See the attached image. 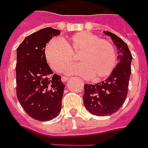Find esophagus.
<instances>
[{"instance_id":"esophagus-1","label":"esophagus","mask_w":148,"mask_h":148,"mask_svg":"<svg viewBox=\"0 0 148 148\" xmlns=\"http://www.w3.org/2000/svg\"><path fill=\"white\" fill-rule=\"evenodd\" d=\"M69 79V77H67V76H65V75H63L62 77V81L63 82V83H65L66 81Z\"/></svg>"}]
</instances>
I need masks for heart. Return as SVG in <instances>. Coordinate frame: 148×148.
<instances>
[{
    "mask_svg": "<svg viewBox=\"0 0 148 148\" xmlns=\"http://www.w3.org/2000/svg\"><path fill=\"white\" fill-rule=\"evenodd\" d=\"M45 56L52 69L62 73L78 56L80 63L67 69L68 73L99 80L113 72L117 64L115 47L110 41L86 31L60 40L54 39L47 44Z\"/></svg>",
    "mask_w": 148,
    "mask_h": 148,
    "instance_id": "heart-1",
    "label": "heart"
}]
</instances>
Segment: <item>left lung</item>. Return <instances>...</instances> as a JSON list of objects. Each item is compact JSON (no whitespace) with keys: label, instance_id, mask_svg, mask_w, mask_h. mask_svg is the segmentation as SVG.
I'll use <instances>...</instances> for the list:
<instances>
[{"label":"left lung","instance_id":"8db88e82","mask_svg":"<svg viewBox=\"0 0 148 148\" xmlns=\"http://www.w3.org/2000/svg\"><path fill=\"white\" fill-rule=\"evenodd\" d=\"M104 34L111 36L118 49L119 63L105 80L96 84H84L83 104L89 112L98 115H112L124 104L128 94L129 80L133 59L127 44L109 31Z\"/></svg>","mask_w":148,"mask_h":148}]
</instances>
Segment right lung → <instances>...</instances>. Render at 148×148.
<instances>
[{
  "mask_svg": "<svg viewBox=\"0 0 148 148\" xmlns=\"http://www.w3.org/2000/svg\"><path fill=\"white\" fill-rule=\"evenodd\" d=\"M60 33L44 28L26 36L17 48L16 94L25 112L36 120H51L61 112L65 84L51 69L44 51Z\"/></svg>",
  "mask_w": 148,
  "mask_h": 148,
  "instance_id": "right-lung-1",
  "label": "right lung"
}]
</instances>
